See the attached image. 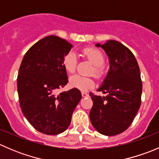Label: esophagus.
I'll use <instances>...</instances> for the list:
<instances>
[{
  "instance_id": "esophagus-1",
  "label": "esophagus",
  "mask_w": 159,
  "mask_h": 159,
  "mask_svg": "<svg viewBox=\"0 0 159 159\" xmlns=\"http://www.w3.org/2000/svg\"><path fill=\"white\" fill-rule=\"evenodd\" d=\"M81 95H82V97H83V98H86V97H89V94H88V93L82 92V93H81Z\"/></svg>"
}]
</instances>
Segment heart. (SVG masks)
<instances>
[{
    "instance_id": "b5f03b06",
    "label": "heart",
    "mask_w": 159,
    "mask_h": 159,
    "mask_svg": "<svg viewBox=\"0 0 159 159\" xmlns=\"http://www.w3.org/2000/svg\"><path fill=\"white\" fill-rule=\"evenodd\" d=\"M83 54L89 61L94 65L92 73L97 78H101L104 74L103 65L105 57L100 50L94 48H85L83 49ZM62 64L65 69L69 73L75 70L77 65V57L73 51H68L63 57ZM69 85L73 89L85 91L94 87V81L91 77H84L79 75H74L69 78Z\"/></svg>"
}]
</instances>
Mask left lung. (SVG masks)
<instances>
[{"instance_id":"obj_1","label":"left lung","mask_w":159,"mask_h":159,"mask_svg":"<svg viewBox=\"0 0 159 159\" xmlns=\"http://www.w3.org/2000/svg\"><path fill=\"white\" fill-rule=\"evenodd\" d=\"M101 47L109 59V70L97 90L106 96L90 93L93 106L90 120L101 134L113 136L125 131L134 120L141 105L142 82L135 57L121 43L107 41Z\"/></svg>"}]
</instances>
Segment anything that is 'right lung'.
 Returning <instances> with one entry per match:
<instances>
[{
  "mask_svg": "<svg viewBox=\"0 0 159 159\" xmlns=\"http://www.w3.org/2000/svg\"><path fill=\"white\" fill-rule=\"evenodd\" d=\"M72 47L59 37H45L30 48L19 68L17 84L20 108L30 124L44 134H57L68 129L81 99L77 89L55 94L68 82L62 61Z\"/></svg>",
  "mask_w": 159,
  "mask_h": 159,
  "instance_id": "add662e5",
  "label": "right lung"
}]
</instances>
